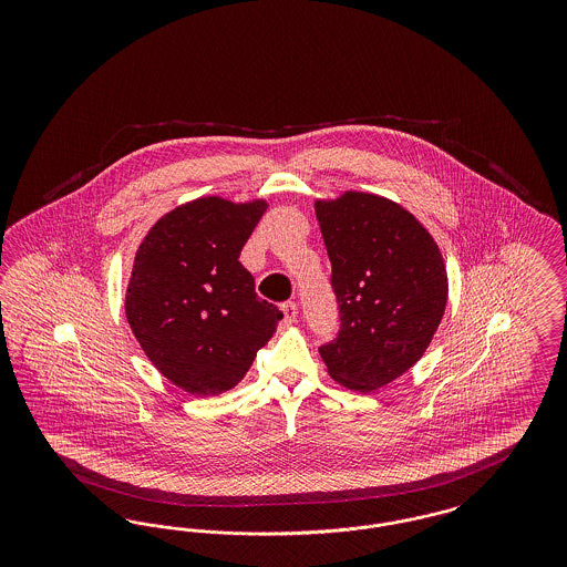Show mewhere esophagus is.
Returning <instances> with one entry per match:
<instances>
[{
	"label": "esophagus",
	"mask_w": 567,
	"mask_h": 567,
	"mask_svg": "<svg viewBox=\"0 0 567 567\" xmlns=\"http://www.w3.org/2000/svg\"><path fill=\"white\" fill-rule=\"evenodd\" d=\"M282 312H285V323H296L297 321V303L296 301H287L282 303Z\"/></svg>",
	"instance_id": "1"
}]
</instances>
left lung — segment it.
<instances>
[{
	"label": "left lung",
	"instance_id": "1",
	"mask_svg": "<svg viewBox=\"0 0 567 567\" xmlns=\"http://www.w3.org/2000/svg\"><path fill=\"white\" fill-rule=\"evenodd\" d=\"M315 213L342 321L319 352L338 384L372 393L432 344L449 299L444 257L416 216L374 193L317 199Z\"/></svg>",
	"mask_w": 567,
	"mask_h": 567
}]
</instances>
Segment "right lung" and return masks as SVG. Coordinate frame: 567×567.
<instances>
[{
	"label": "right lung",
	"mask_w": 567,
	"mask_h": 567,
	"mask_svg": "<svg viewBox=\"0 0 567 567\" xmlns=\"http://www.w3.org/2000/svg\"><path fill=\"white\" fill-rule=\"evenodd\" d=\"M266 210V199L199 197L163 215L137 246L127 323L151 363L190 395L234 389L282 319L238 261Z\"/></svg>",
	"instance_id": "add662e5"
}]
</instances>
